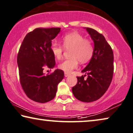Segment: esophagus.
Instances as JSON below:
<instances>
[{"label": "esophagus", "mask_w": 133, "mask_h": 133, "mask_svg": "<svg viewBox=\"0 0 133 133\" xmlns=\"http://www.w3.org/2000/svg\"><path fill=\"white\" fill-rule=\"evenodd\" d=\"M69 75H70V74H69V73H67V72H64V76H65V77H67V76H69Z\"/></svg>", "instance_id": "esophagus-1"}]
</instances>
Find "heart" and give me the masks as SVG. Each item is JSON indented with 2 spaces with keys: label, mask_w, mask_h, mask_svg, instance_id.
<instances>
[{
  "label": "heart",
  "mask_w": 133,
  "mask_h": 133,
  "mask_svg": "<svg viewBox=\"0 0 133 133\" xmlns=\"http://www.w3.org/2000/svg\"><path fill=\"white\" fill-rule=\"evenodd\" d=\"M62 44L66 49H71V58L63 61L58 65V68L65 72H72L78 67L79 61L81 63H87L94 54V48L92 43L78 33H71L64 36ZM63 47L56 43L51 45V52L57 60H60L63 56Z\"/></svg>",
  "instance_id": "heart-1"
}]
</instances>
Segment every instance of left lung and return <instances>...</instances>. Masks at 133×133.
I'll return each instance as SVG.
<instances>
[{"label":"left lung","mask_w":133,"mask_h":133,"mask_svg":"<svg viewBox=\"0 0 133 133\" xmlns=\"http://www.w3.org/2000/svg\"><path fill=\"white\" fill-rule=\"evenodd\" d=\"M94 41V52L90 63L82 70L87 74L77 77L72 92L78 100L92 102L103 96L109 87L114 74V52L104 37L94 29L85 27Z\"/></svg>","instance_id":"left-lung-1"}]
</instances>
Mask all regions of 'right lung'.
I'll return each mask as SVG.
<instances>
[{
	"label": "right lung",
	"mask_w": 133,
	"mask_h": 133,
	"mask_svg": "<svg viewBox=\"0 0 133 133\" xmlns=\"http://www.w3.org/2000/svg\"><path fill=\"white\" fill-rule=\"evenodd\" d=\"M61 28H37L27 33L17 55L20 84L29 98L44 103L55 97L57 85L64 78V72L56 69L45 75V67H55V57L51 51L52 40Z\"/></svg>",
	"instance_id": "add662e5"
}]
</instances>
